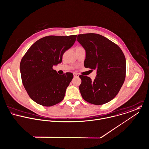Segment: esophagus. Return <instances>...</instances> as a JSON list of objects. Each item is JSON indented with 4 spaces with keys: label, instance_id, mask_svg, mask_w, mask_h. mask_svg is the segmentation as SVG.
Returning a JSON list of instances; mask_svg holds the SVG:
<instances>
[{
    "label": "esophagus",
    "instance_id": "1",
    "mask_svg": "<svg viewBox=\"0 0 149 149\" xmlns=\"http://www.w3.org/2000/svg\"><path fill=\"white\" fill-rule=\"evenodd\" d=\"M79 75L77 73H74V77H78Z\"/></svg>",
    "mask_w": 149,
    "mask_h": 149
}]
</instances>
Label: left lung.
<instances>
[{
    "label": "left lung",
    "mask_w": 149,
    "mask_h": 149,
    "mask_svg": "<svg viewBox=\"0 0 149 149\" xmlns=\"http://www.w3.org/2000/svg\"><path fill=\"white\" fill-rule=\"evenodd\" d=\"M77 40L86 51L84 66L97 70L94 81L79 75L82 98L97 105L109 102L118 94L125 78L126 61L123 51L115 43L98 34H79Z\"/></svg>",
    "instance_id": "1"
}]
</instances>
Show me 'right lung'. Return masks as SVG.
<instances>
[{
    "mask_svg": "<svg viewBox=\"0 0 149 149\" xmlns=\"http://www.w3.org/2000/svg\"><path fill=\"white\" fill-rule=\"evenodd\" d=\"M77 36L44 37L35 42L23 56L20 63L22 84L36 103L51 107L63 100L73 74L60 75L52 67L61 62L63 55L74 45Z\"/></svg>",
    "mask_w": 149,
    "mask_h": 149,
    "instance_id": "right-lung-1",
    "label": "right lung"
}]
</instances>
